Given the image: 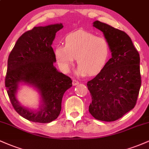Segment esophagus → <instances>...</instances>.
<instances>
[{"label": "esophagus", "mask_w": 149, "mask_h": 149, "mask_svg": "<svg viewBox=\"0 0 149 149\" xmlns=\"http://www.w3.org/2000/svg\"><path fill=\"white\" fill-rule=\"evenodd\" d=\"M72 84H73V85H77L79 84V82L76 80H73Z\"/></svg>", "instance_id": "esophagus-1"}]
</instances>
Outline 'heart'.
<instances>
[{
    "instance_id": "1",
    "label": "heart",
    "mask_w": 149,
    "mask_h": 149,
    "mask_svg": "<svg viewBox=\"0 0 149 149\" xmlns=\"http://www.w3.org/2000/svg\"><path fill=\"white\" fill-rule=\"evenodd\" d=\"M110 46L103 37L85 31H77L65 39V46L54 49L56 59L64 72L69 71L75 58L79 64L76 73L80 76L100 73L110 57Z\"/></svg>"
}]
</instances>
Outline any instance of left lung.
I'll use <instances>...</instances> for the list:
<instances>
[{"instance_id": "obj_1", "label": "left lung", "mask_w": 149, "mask_h": 149, "mask_svg": "<svg viewBox=\"0 0 149 149\" xmlns=\"http://www.w3.org/2000/svg\"><path fill=\"white\" fill-rule=\"evenodd\" d=\"M93 26L104 33L112 57L88 82L92 97L89 112L95 119L111 122L136 105L141 84L139 54L123 31L100 21L94 22Z\"/></svg>"}]
</instances>
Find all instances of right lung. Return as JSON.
Wrapping results in <instances>:
<instances>
[{
	"mask_svg": "<svg viewBox=\"0 0 149 149\" xmlns=\"http://www.w3.org/2000/svg\"><path fill=\"white\" fill-rule=\"evenodd\" d=\"M62 24L34 27L19 38L8 59L5 84L15 110L29 121L47 123L57 118L64 92L72 86L69 76L54 66L52 44ZM20 83L35 87L41 95L37 110L22 106L16 97Z\"/></svg>",
	"mask_w": 149,
	"mask_h": 149,
	"instance_id": "obj_1",
	"label": "right lung"
}]
</instances>
